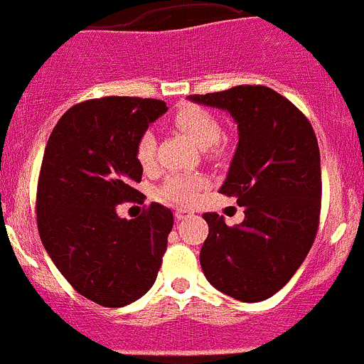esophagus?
Returning <instances> with one entry per match:
<instances>
[{
  "mask_svg": "<svg viewBox=\"0 0 364 364\" xmlns=\"http://www.w3.org/2000/svg\"><path fill=\"white\" fill-rule=\"evenodd\" d=\"M174 216H176V220H178V222H181V220L190 218V216H192V213L186 211V209H178V211L174 213Z\"/></svg>",
  "mask_w": 364,
  "mask_h": 364,
  "instance_id": "esophagus-1",
  "label": "esophagus"
}]
</instances>
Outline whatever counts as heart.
<instances>
[{"mask_svg": "<svg viewBox=\"0 0 364 364\" xmlns=\"http://www.w3.org/2000/svg\"><path fill=\"white\" fill-rule=\"evenodd\" d=\"M176 127L185 132L199 148H204L205 155L216 159L222 156L225 148L220 139V123L211 112L199 105H181L172 117ZM135 159L144 171L153 168L156 160V137L151 132L141 135L135 146ZM205 186L203 176H172L161 186L160 196L171 203L192 204L197 193Z\"/></svg>", "mask_w": 364, "mask_h": 364, "instance_id": "obj_1", "label": "heart"}]
</instances>
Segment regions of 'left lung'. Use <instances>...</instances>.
Wrapping results in <instances>:
<instances>
[{"instance_id":"left-lung-1","label":"left lung","mask_w":364,"mask_h":364,"mask_svg":"<svg viewBox=\"0 0 364 364\" xmlns=\"http://www.w3.org/2000/svg\"><path fill=\"white\" fill-rule=\"evenodd\" d=\"M190 100L223 109L240 132L220 193L236 197L245 220L229 227L204 213L200 266L209 284L243 303L277 294L310 252L321 216V153L310 121L266 86H234Z\"/></svg>"}]
</instances>
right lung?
Listing matches in <instances>:
<instances>
[{
	"label": "right lung",
	"instance_id": "add662e5",
	"mask_svg": "<svg viewBox=\"0 0 364 364\" xmlns=\"http://www.w3.org/2000/svg\"><path fill=\"white\" fill-rule=\"evenodd\" d=\"M165 112L155 98H95L68 109L47 141L36 188L40 240L68 284L102 306L144 296L167 250L171 209L155 203L134 220L116 213L141 200L135 146Z\"/></svg>",
	"mask_w": 364,
	"mask_h": 364
}]
</instances>
